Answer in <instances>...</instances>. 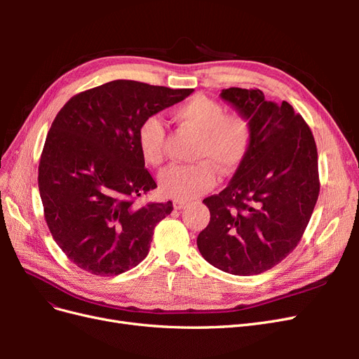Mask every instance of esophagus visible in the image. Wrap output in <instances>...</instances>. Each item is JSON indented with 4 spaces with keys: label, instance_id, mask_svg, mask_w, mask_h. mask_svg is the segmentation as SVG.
I'll return each mask as SVG.
<instances>
[{
    "label": "esophagus",
    "instance_id": "obj_1",
    "mask_svg": "<svg viewBox=\"0 0 359 359\" xmlns=\"http://www.w3.org/2000/svg\"><path fill=\"white\" fill-rule=\"evenodd\" d=\"M186 205H187V202L182 201V199H175V201H173V208H175V210H182Z\"/></svg>",
    "mask_w": 359,
    "mask_h": 359
}]
</instances>
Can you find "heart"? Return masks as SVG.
I'll use <instances>...</instances> for the list:
<instances>
[{"instance_id":"obj_1","label":"heart","mask_w":359,"mask_h":359,"mask_svg":"<svg viewBox=\"0 0 359 359\" xmlns=\"http://www.w3.org/2000/svg\"><path fill=\"white\" fill-rule=\"evenodd\" d=\"M173 118L199 133L190 165H173L160 175V190L169 198L191 199L210 190L217 182V170L232 175L247 158L253 145L252 119L240 112L226 114L224 106L203 94L173 107ZM137 148L149 166H160L165 160L166 128L156 115L145 118L137 128Z\"/></svg>"}]
</instances>
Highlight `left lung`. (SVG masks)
Returning a JSON list of instances; mask_svg holds the SVG:
<instances>
[{"label":"left lung","instance_id":"1","mask_svg":"<svg viewBox=\"0 0 359 359\" xmlns=\"http://www.w3.org/2000/svg\"><path fill=\"white\" fill-rule=\"evenodd\" d=\"M222 99L252 119L253 145L232 181L203 199L210 223L198 236L206 262L233 276L265 273L292 253L319 198L318 148L309 124L260 90L227 88Z\"/></svg>","mask_w":359,"mask_h":359}]
</instances>
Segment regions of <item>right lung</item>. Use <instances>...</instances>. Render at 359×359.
<instances>
[{"instance_id": "1", "label": "right lung", "mask_w": 359, "mask_h": 359, "mask_svg": "<svg viewBox=\"0 0 359 359\" xmlns=\"http://www.w3.org/2000/svg\"><path fill=\"white\" fill-rule=\"evenodd\" d=\"M191 93L118 79L73 95L53 119L39 163L43 212L58 247L86 273L118 276L147 257L173 206L136 203L157 187L137 128Z\"/></svg>"}]
</instances>
